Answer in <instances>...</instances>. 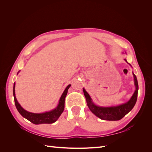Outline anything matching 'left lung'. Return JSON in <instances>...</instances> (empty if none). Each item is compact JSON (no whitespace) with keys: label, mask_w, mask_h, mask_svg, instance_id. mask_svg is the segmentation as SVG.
I'll return each mask as SVG.
<instances>
[{"label":"left lung","mask_w":152,"mask_h":152,"mask_svg":"<svg viewBox=\"0 0 152 152\" xmlns=\"http://www.w3.org/2000/svg\"><path fill=\"white\" fill-rule=\"evenodd\" d=\"M125 60L127 62L126 59H125ZM132 73L133 76H134V85L136 87V90L134 94L127 103L115 106V107H102L96 105L92 101L89 94L87 93L84 89H83L87 104L91 111L96 116L104 121H119L133 108L137 101V93H138V83H137L136 76L134 75V73Z\"/></svg>","instance_id":"1"}]
</instances>
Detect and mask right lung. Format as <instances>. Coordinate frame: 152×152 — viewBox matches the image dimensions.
I'll return each instance as SVG.
<instances>
[{
  "mask_svg": "<svg viewBox=\"0 0 152 152\" xmlns=\"http://www.w3.org/2000/svg\"><path fill=\"white\" fill-rule=\"evenodd\" d=\"M20 72V71H19ZM71 86L69 84L66 89L64 91L59 101V103L56 108L51 110L50 112H44L42 113H34L29 112L23 108L21 105L18 102L15 96V82L14 83L13 87V96L15 99V103L18 111L24 118H26L31 123L34 124H52L56 122L61 114L63 113L64 108H65V99L68 93V89Z\"/></svg>",
  "mask_w": 152,
  "mask_h": 152,
  "instance_id": "obj_1",
  "label": "right lung"
}]
</instances>
